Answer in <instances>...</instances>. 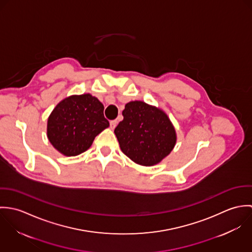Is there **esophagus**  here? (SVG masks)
Listing matches in <instances>:
<instances>
[{
  "label": "esophagus",
  "instance_id": "obj_1",
  "mask_svg": "<svg viewBox=\"0 0 252 252\" xmlns=\"http://www.w3.org/2000/svg\"><path fill=\"white\" fill-rule=\"evenodd\" d=\"M117 122H118V121H117L116 119H115V120H111V121L109 122L110 128H111V129H114V128L116 127V125H117Z\"/></svg>",
  "mask_w": 252,
  "mask_h": 252
}]
</instances>
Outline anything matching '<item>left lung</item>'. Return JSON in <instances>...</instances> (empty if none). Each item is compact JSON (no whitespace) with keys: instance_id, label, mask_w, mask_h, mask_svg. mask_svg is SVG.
<instances>
[{"instance_id":"left-lung-1","label":"left lung","mask_w":252,"mask_h":252,"mask_svg":"<svg viewBox=\"0 0 252 252\" xmlns=\"http://www.w3.org/2000/svg\"><path fill=\"white\" fill-rule=\"evenodd\" d=\"M123 120L114 129L122 152L135 163L153 166L168 156L177 143L176 130L160 108L142 101L126 104Z\"/></svg>"}]
</instances>
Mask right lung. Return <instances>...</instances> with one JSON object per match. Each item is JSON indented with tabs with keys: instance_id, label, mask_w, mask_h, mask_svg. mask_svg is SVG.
<instances>
[{
	"instance_id": "right-lung-1",
	"label": "right lung",
	"mask_w": 252,
	"mask_h": 252,
	"mask_svg": "<svg viewBox=\"0 0 252 252\" xmlns=\"http://www.w3.org/2000/svg\"><path fill=\"white\" fill-rule=\"evenodd\" d=\"M109 126L104 106L90 94L62 100L47 120V138L60 153L76 156L86 151L95 137Z\"/></svg>"
}]
</instances>
